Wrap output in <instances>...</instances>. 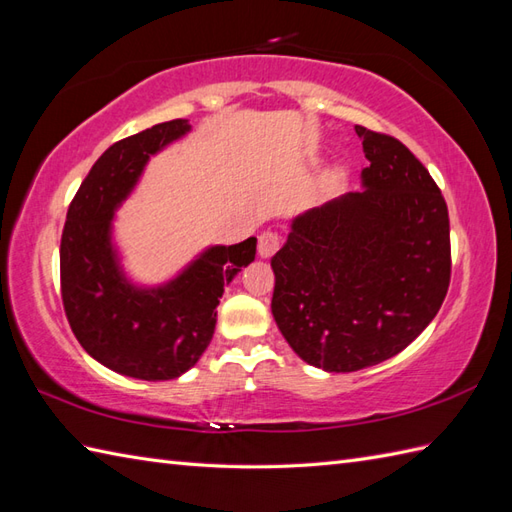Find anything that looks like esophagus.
I'll return each instance as SVG.
<instances>
[{"label":"esophagus","mask_w":512,"mask_h":512,"mask_svg":"<svg viewBox=\"0 0 512 512\" xmlns=\"http://www.w3.org/2000/svg\"><path fill=\"white\" fill-rule=\"evenodd\" d=\"M279 246H281V237H279L277 233H273V231H264L262 235H259L257 250H259V255H262V257L275 255L277 250H279Z\"/></svg>","instance_id":"esophagus-1"}]
</instances>
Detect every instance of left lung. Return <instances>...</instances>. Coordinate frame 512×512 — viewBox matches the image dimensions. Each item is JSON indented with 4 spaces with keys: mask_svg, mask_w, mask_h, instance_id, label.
<instances>
[{
    "mask_svg": "<svg viewBox=\"0 0 512 512\" xmlns=\"http://www.w3.org/2000/svg\"><path fill=\"white\" fill-rule=\"evenodd\" d=\"M363 191L292 220L275 270L273 317L325 372L396 356L436 317L451 281L449 211L438 184L394 136L356 125Z\"/></svg>",
    "mask_w": 512,
    "mask_h": 512,
    "instance_id": "left-lung-1",
    "label": "left lung"
}]
</instances>
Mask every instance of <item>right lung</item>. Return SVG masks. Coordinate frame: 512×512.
<instances>
[{
  "label": "right lung",
  "mask_w": 512,
  "mask_h": 512,
  "mask_svg": "<svg viewBox=\"0 0 512 512\" xmlns=\"http://www.w3.org/2000/svg\"><path fill=\"white\" fill-rule=\"evenodd\" d=\"M191 132L189 121L160 123L118 140L94 162L65 217L61 299L81 347L112 372L171 380L200 361L213 339L224 286L255 259L257 239L209 246L162 286L127 279L112 220L151 156Z\"/></svg>",
  "instance_id": "1"
}]
</instances>
